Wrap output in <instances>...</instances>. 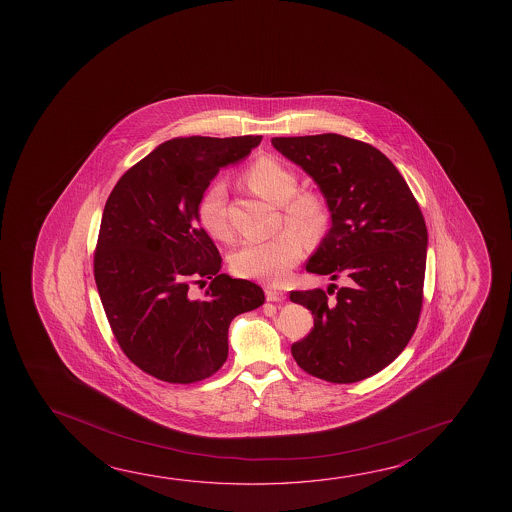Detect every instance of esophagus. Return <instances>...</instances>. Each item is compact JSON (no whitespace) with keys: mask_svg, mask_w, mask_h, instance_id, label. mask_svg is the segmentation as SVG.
I'll use <instances>...</instances> for the list:
<instances>
[{"mask_svg":"<svg viewBox=\"0 0 512 512\" xmlns=\"http://www.w3.org/2000/svg\"><path fill=\"white\" fill-rule=\"evenodd\" d=\"M266 300L268 302H284L285 293L278 291L275 287H266Z\"/></svg>","mask_w":512,"mask_h":512,"instance_id":"esophagus-1","label":"esophagus"}]
</instances>
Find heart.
Returning <instances> with one entry per match:
<instances>
[{
    "mask_svg": "<svg viewBox=\"0 0 512 512\" xmlns=\"http://www.w3.org/2000/svg\"><path fill=\"white\" fill-rule=\"evenodd\" d=\"M244 180L264 200L282 207L284 221L293 230H285L268 241L244 243L232 253L230 264L239 277L280 284L289 277V271L302 257V235L305 239H312L323 228V205L314 194H296V175L284 164L269 157L253 162L244 173ZM198 219L210 237L221 241L230 237L227 185L218 180L203 191L198 202Z\"/></svg>",
    "mask_w": 512,
    "mask_h": 512,
    "instance_id": "b5f03b06",
    "label": "heart"
}]
</instances>
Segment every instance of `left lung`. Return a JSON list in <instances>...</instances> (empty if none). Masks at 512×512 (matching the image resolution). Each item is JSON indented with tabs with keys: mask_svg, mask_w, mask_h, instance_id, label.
I'll list each match as a JSON object with an SVG mask.
<instances>
[{
	"mask_svg": "<svg viewBox=\"0 0 512 512\" xmlns=\"http://www.w3.org/2000/svg\"><path fill=\"white\" fill-rule=\"evenodd\" d=\"M284 157L312 176L332 225L307 262L343 287L291 291L314 328L291 346L312 377L352 384L386 368L418 327L427 264V225L400 171L382 151L344 135L273 137ZM338 289L336 292L335 289Z\"/></svg>",
	"mask_w": 512,
	"mask_h": 512,
	"instance_id": "left-lung-1",
	"label": "left lung"
}]
</instances>
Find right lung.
I'll use <instances>...</instances> for the list:
<instances>
[{
	"label": "right lung",
	"instance_id": "1",
	"mask_svg": "<svg viewBox=\"0 0 512 512\" xmlns=\"http://www.w3.org/2000/svg\"><path fill=\"white\" fill-rule=\"evenodd\" d=\"M262 135L176 137L114 185L101 216L94 280L121 350L169 384L209 378L228 357V327L264 303L259 285L221 273L200 227L198 202L219 169L243 160ZM210 279L203 301L188 287Z\"/></svg>",
	"mask_w": 512,
	"mask_h": 512
}]
</instances>
